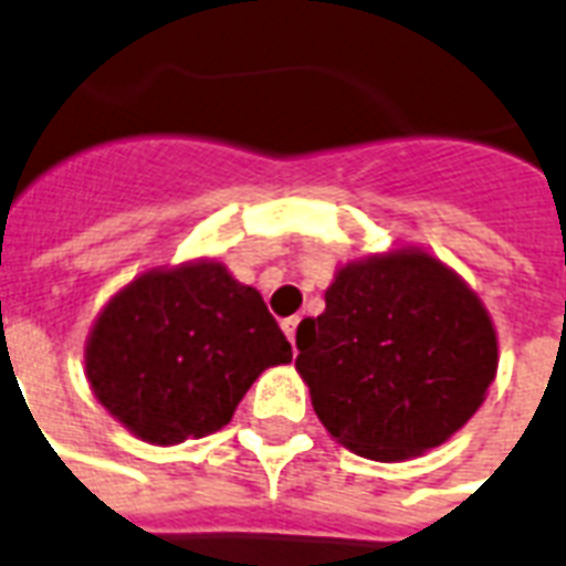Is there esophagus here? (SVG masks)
Segmentation results:
<instances>
[{"mask_svg": "<svg viewBox=\"0 0 566 566\" xmlns=\"http://www.w3.org/2000/svg\"><path fill=\"white\" fill-rule=\"evenodd\" d=\"M297 324H301V318H286L283 321V333H286V338L289 342H292V345H295V333H297Z\"/></svg>", "mask_w": 566, "mask_h": 566, "instance_id": "obj_1", "label": "esophagus"}]
</instances>
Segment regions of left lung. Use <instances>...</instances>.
I'll return each instance as SVG.
<instances>
[{
	"mask_svg": "<svg viewBox=\"0 0 566 566\" xmlns=\"http://www.w3.org/2000/svg\"><path fill=\"white\" fill-rule=\"evenodd\" d=\"M324 301L297 327L295 368L338 444L403 462L476 415L496 377V333L444 262L420 248L347 262Z\"/></svg>",
	"mask_w": 566,
	"mask_h": 566,
	"instance_id": "left-lung-1",
	"label": "left lung"
}]
</instances>
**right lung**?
Here are the masks:
<instances>
[{
    "label": "right lung",
    "instance_id": "1",
    "mask_svg": "<svg viewBox=\"0 0 566 566\" xmlns=\"http://www.w3.org/2000/svg\"><path fill=\"white\" fill-rule=\"evenodd\" d=\"M84 361L98 403L137 438L169 447L230 423L262 370L292 361V345L254 286L198 260L116 292Z\"/></svg>",
    "mask_w": 566,
    "mask_h": 566
}]
</instances>
